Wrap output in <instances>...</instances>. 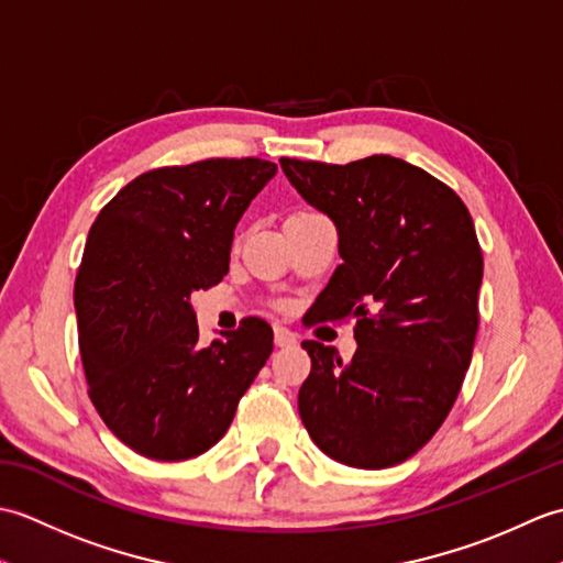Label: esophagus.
<instances>
[{
  "instance_id": "34e87169",
  "label": "esophagus",
  "mask_w": 563,
  "mask_h": 563,
  "mask_svg": "<svg viewBox=\"0 0 563 563\" xmlns=\"http://www.w3.org/2000/svg\"><path fill=\"white\" fill-rule=\"evenodd\" d=\"M273 339H275V345H278V349H290V345L297 343L295 333L290 329H285V327H275Z\"/></svg>"
}]
</instances>
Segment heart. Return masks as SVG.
<instances>
[{
	"label": "heart",
	"instance_id": "1",
	"mask_svg": "<svg viewBox=\"0 0 563 563\" xmlns=\"http://www.w3.org/2000/svg\"><path fill=\"white\" fill-rule=\"evenodd\" d=\"M307 214H317V212H307V210H302V212H295V214H290L288 220H292V218H307Z\"/></svg>",
	"mask_w": 563,
	"mask_h": 563
}]
</instances>
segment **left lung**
Returning a JSON list of instances; mask_svg holds the SVG:
<instances>
[{"label":"left lung","mask_w":563,"mask_h":563,"mask_svg":"<svg viewBox=\"0 0 563 563\" xmlns=\"http://www.w3.org/2000/svg\"><path fill=\"white\" fill-rule=\"evenodd\" d=\"M280 166L339 232L343 263L314 319H355L357 341L349 363L331 345L302 343L312 373L300 418L331 460L385 470L435 435L470 367L484 275L472 214L452 188L389 154Z\"/></svg>","instance_id":"1"}]
</instances>
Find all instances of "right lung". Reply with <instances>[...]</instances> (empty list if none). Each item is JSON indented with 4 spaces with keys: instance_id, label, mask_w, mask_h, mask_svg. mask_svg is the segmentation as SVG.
Instances as JSON below:
<instances>
[{
    "instance_id": "obj_1",
    "label": "right lung",
    "mask_w": 563,
    "mask_h": 563,
    "mask_svg": "<svg viewBox=\"0 0 563 563\" xmlns=\"http://www.w3.org/2000/svg\"><path fill=\"white\" fill-rule=\"evenodd\" d=\"M275 172L251 157L164 166L91 224L75 280L84 375L111 433L150 460L210 450L273 351L263 319L202 349L190 295L230 271L234 227Z\"/></svg>"
}]
</instances>
